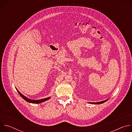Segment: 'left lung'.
<instances>
[{
  "instance_id": "1",
  "label": "left lung",
  "mask_w": 132,
  "mask_h": 132,
  "mask_svg": "<svg viewBox=\"0 0 132 132\" xmlns=\"http://www.w3.org/2000/svg\"><path fill=\"white\" fill-rule=\"evenodd\" d=\"M109 99H106V100H105L104 101H100V102H89V103H91V104H102L106 101H107Z\"/></svg>"
}]
</instances>
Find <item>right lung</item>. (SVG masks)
<instances>
[{
	"label": "right lung",
	"instance_id": "right-lung-1",
	"mask_svg": "<svg viewBox=\"0 0 132 132\" xmlns=\"http://www.w3.org/2000/svg\"><path fill=\"white\" fill-rule=\"evenodd\" d=\"M16 91H18V92L19 93V94L20 95V96L24 100H26V101L29 102V103H34V104H39V103H41L42 102H45L48 100H49L51 97H47V98H44V99H40V100H32V99H29L27 97H26V96H24L23 95H22V94L19 91V90L15 88Z\"/></svg>",
	"mask_w": 132,
	"mask_h": 132
}]
</instances>
